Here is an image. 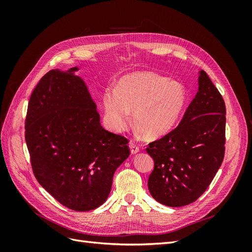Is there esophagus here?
Listing matches in <instances>:
<instances>
[{"label": "esophagus", "mask_w": 252, "mask_h": 252, "mask_svg": "<svg viewBox=\"0 0 252 252\" xmlns=\"http://www.w3.org/2000/svg\"><path fill=\"white\" fill-rule=\"evenodd\" d=\"M129 148H130V152L132 155H134V154H136V152L140 151V147L134 142L129 143Z\"/></svg>", "instance_id": "34e87169"}]
</instances>
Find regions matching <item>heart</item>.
<instances>
[{"instance_id": "obj_1", "label": "heart", "mask_w": 252, "mask_h": 252, "mask_svg": "<svg viewBox=\"0 0 252 252\" xmlns=\"http://www.w3.org/2000/svg\"><path fill=\"white\" fill-rule=\"evenodd\" d=\"M103 122L113 132H122L132 119L145 136L157 139L178 123L186 104V90L179 81L154 72L125 75L102 94Z\"/></svg>"}]
</instances>
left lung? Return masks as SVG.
Segmentation results:
<instances>
[{"label": "left lung", "instance_id": "left-lung-1", "mask_svg": "<svg viewBox=\"0 0 252 252\" xmlns=\"http://www.w3.org/2000/svg\"><path fill=\"white\" fill-rule=\"evenodd\" d=\"M225 127L223 96L201 70L199 91L178 127L146 148L155 161L148 189L156 201L181 207L199 199L224 159Z\"/></svg>", "mask_w": 252, "mask_h": 252}]
</instances>
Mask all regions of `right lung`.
<instances>
[{
    "mask_svg": "<svg viewBox=\"0 0 252 252\" xmlns=\"http://www.w3.org/2000/svg\"><path fill=\"white\" fill-rule=\"evenodd\" d=\"M50 70L28 103L25 140L41 186L65 207L89 211L110 193L114 171L130 155L128 140L102 127L84 81Z\"/></svg>",
    "mask_w": 252,
    "mask_h": 252,
    "instance_id": "add662e5",
    "label": "right lung"
}]
</instances>
